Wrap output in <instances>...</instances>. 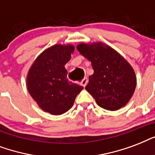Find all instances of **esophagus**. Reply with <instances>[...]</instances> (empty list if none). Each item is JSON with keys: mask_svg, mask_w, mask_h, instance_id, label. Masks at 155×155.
<instances>
[{"mask_svg": "<svg viewBox=\"0 0 155 155\" xmlns=\"http://www.w3.org/2000/svg\"><path fill=\"white\" fill-rule=\"evenodd\" d=\"M87 82H88V80H87V78H84L81 81V82H80V85L83 86V87H85V86H86Z\"/></svg>", "mask_w": 155, "mask_h": 155, "instance_id": "1", "label": "esophagus"}]
</instances>
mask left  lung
Masks as SVG:
<instances>
[{
  "instance_id": "obj_1",
  "label": "left lung",
  "mask_w": 155,
  "mask_h": 155,
  "mask_svg": "<svg viewBox=\"0 0 155 155\" xmlns=\"http://www.w3.org/2000/svg\"><path fill=\"white\" fill-rule=\"evenodd\" d=\"M77 49L91 61L94 69L86 90L96 104L108 111L125 106L137 86L136 74L131 64L118 51L102 42L81 43Z\"/></svg>"
}]
</instances>
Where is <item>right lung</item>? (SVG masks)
Here are the masks:
<instances>
[{"label": "right lung", "instance_id": "right-lung-1", "mask_svg": "<svg viewBox=\"0 0 155 155\" xmlns=\"http://www.w3.org/2000/svg\"><path fill=\"white\" fill-rule=\"evenodd\" d=\"M73 44H56L37 56L26 76L31 96L43 111L59 116L71 108L83 86L69 81L64 64L74 53Z\"/></svg>", "mask_w": 155, "mask_h": 155}]
</instances>
